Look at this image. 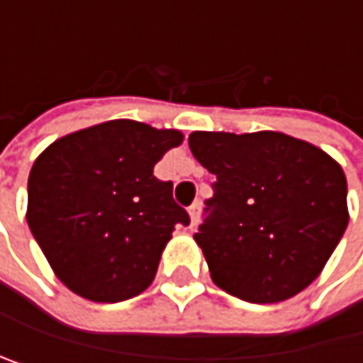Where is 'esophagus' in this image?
<instances>
[{"label":"esophagus","instance_id":"1","mask_svg":"<svg viewBox=\"0 0 363 363\" xmlns=\"http://www.w3.org/2000/svg\"><path fill=\"white\" fill-rule=\"evenodd\" d=\"M199 212H201V203L194 201V203L188 208V214H190V227H194V225H196V220H199Z\"/></svg>","mask_w":363,"mask_h":363}]
</instances>
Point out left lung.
Returning <instances> with one entry per match:
<instances>
[{"label": "left lung", "mask_w": 363, "mask_h": 363, "mask_svg": "<svg viewBox=\"0 0 363 363\" xmlns=\"http://www.w3.org/2000/svg\"><path fill=\"white\" fill-rule=\"evenodd\" d=\"M188 145L216 175L194 233L212 281L249 303L305 290L349 225L342 167L281 132H192Z\"/></svg>", "instance_id": "1"}]
</instances>
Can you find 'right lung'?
I'll list each match as a JSON object with an SVG mask.
<instances>
[{
	"instance_id": "add662e5",
	"label": "right lung",
	"mask_w": 363,
	"mask_h": 363,
	"mask_svg": "<svg viewBox=\"0 0 363 363\" xmlns=\"http://www.w3.org/2000/svg\"><path fill=\"white\" fill-rule=\"evenodd\" d=\"M184 134L116 118L51 143L28 179V225L75 294L118 303L145 292L175 225L190 216L153 167Z\"/></svg>"
}]
</instances>
